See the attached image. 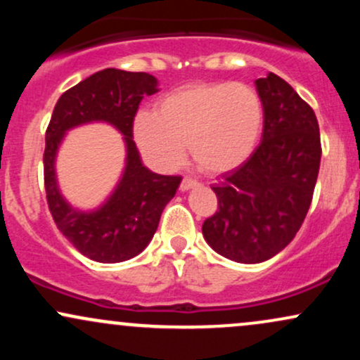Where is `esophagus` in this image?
Here are the masks:
<instances>
[{"instance_id":"obj_1","label":"esophagus","mask_w":360,"mask_h":360,"mask_svg":"<svg viewBox=\"0 0 360 360\" xmlns=\"http://www.w3.org/2000/svg\"><path fill=\"white\" fill-rule=\"evenodd\" d=\"M198 183L194 179H191V177H184L183 181H181V191H189V189L196 188Z\"/></svg>"}]
</instances>
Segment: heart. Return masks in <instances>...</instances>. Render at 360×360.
Segmentation results:
<instances>
[{
	"label": "heart",
	"instance_id": "b5f03b06",
	"mask_svg": "<svg viewBox=\"0 0 360 360\" xmlns=\"http://www.w3.org/2000/svg\"><path fill=\"white\" fill-rule=\"evenodd\" d=\"M262 122V103L250 86L198 82L160 98L154 113H139L134 137L152 166L177 167L189 146L198 166L220 174L249 159Z\"/></svg>",
	"mask_w": 360,
	"mask_h": 360
}]
</instances>
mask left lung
I'll return each mask as SVG.
<instances>
[{"mask_svg": "<svg viewBox=\"0 0 360 360\" xmlns=\"http://www.w3.org/2000/svg\"><path fill=\"white\" fill-rule=\"evenodd\" d=\"M255 89L264 110L262 139L242 166L212 186L218 212L201 229L217 254L240 264L274 257L295 238L321 159L320 128L308 103L272 72L255 81Z\"/></svg>", "mask_w": 360, "mask_h": 360, "instance_id": "1", "label": "left lung"}]
</instances>
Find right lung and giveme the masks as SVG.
<instances>
[{
  "label": "right lung",
  "mask_w": 360,
  "mask_h": 360,
  "mask_svg": "<svg viewBox=\"0 0 360 360\" xmlns=\"http://www.w3.org/2000/svg\"><path fill=\"white\" fill-rule=\"evenodd\" d=\"M159 91L147 72L105 69L68 89L53 108L44 152L47 203L62 235L91 260L123 262L139 255L154 237L160 214L179 188V176H160L143 166L134 142V118L143 96ZM106 122L124 135L126 167L109 198L93 210L68 203L56 181L55 160L68 131Z\"/></svg>",
  "instance_id": "1"
}]
</instances>
